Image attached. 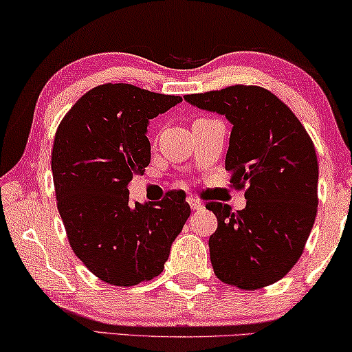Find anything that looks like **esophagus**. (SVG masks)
Here are the masks:
<instances>
[{
    "instance_id": "obj_1",
    "label": "esophagus",
    "mask_w": 352,
    "mask_h": 352,
    "mask_svg": "<svg viewBox=\"0 0 352 352\" xmlns=\"http://www.w3.org/2000/svg\"><path fill=\"white\" fill-rule=\"evenodd\" d=\"M187 201H189V205H190V208L192 210H200V208H204V205L200 204V200L199 199H195V197H187Z\"/></svg>"
}]
</instances>
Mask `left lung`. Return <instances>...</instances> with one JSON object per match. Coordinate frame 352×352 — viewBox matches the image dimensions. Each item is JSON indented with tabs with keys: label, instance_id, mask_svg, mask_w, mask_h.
<instances>
[{
	"label": "left lung",
	"instance_id": "left-lung-1",
	"mask_svg": "<svg viewBox=\"0 0 352 352\" xmlns=\"http://www.w3.org/2000/svg\"><path fill=\"white\" fill-rule=\"evenodd\" d=\"M232 124L226 170L247 206L208 201L218 218L210 237L216 277L242 290L280 280L300 259L317 214L319 165L314 144L295 113L261 86L235 85L184 96Z\"/></svg>",
	"mask_w": 352,
	"mask_h": 352
}]
</instances>
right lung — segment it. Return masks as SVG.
Wrapping results in <instances>:
<instances>
[{
	"label": "right lung",
	"mask_w": 352,
	"mask_h": 352,
	"mask_svg": "<svg viewBox=\"0 0 352 352\" xmlns=\"http://www.w3.org/2000/svg\"><path fill=\"white\" fill-rule=\"evenodd\" d=\"M181 100L134 85H100L76 100L56 131L51 168L67 237L109 285L133 287L162 274L190 216L182 190L144 205L128 190L151 163L148 120Z\"/></svg>",
	"instance_id": "obj_1"
}]
</instances>
